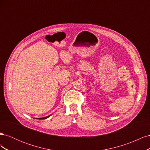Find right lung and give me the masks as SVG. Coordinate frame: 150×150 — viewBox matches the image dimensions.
Returning a JSON list of instances; mask_svg holds the SVG:
<instances>
[{
	"mask_svg": "<svg viewBox=\"0 0 150 150\" xmlns=\"http://www.w3.org/2000/svg\"><path fill=\"white\" fill-rule=\"evenodd\" d=\"M50 116H46V117H42V118H38V119H39V120H43V119H46V118H47L48 117H49Z\"/></svg>",
	"mask_w": 150,
	"mask_h": 150,
	"instance_id": "add662e5",
	"label": "right lung"
}]
</instances>
